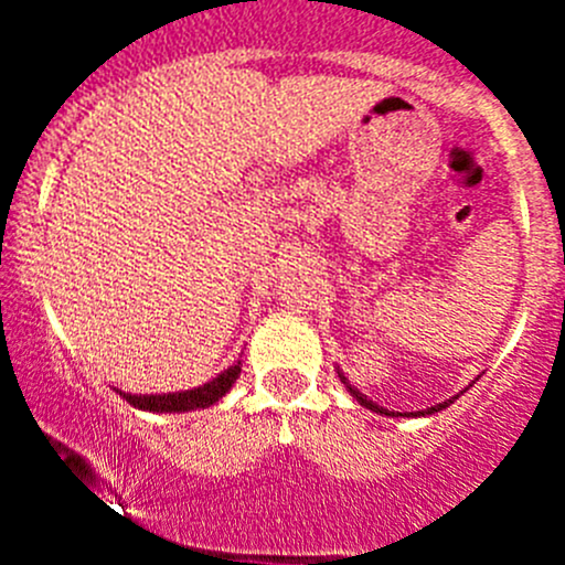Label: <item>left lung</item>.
Masks as SVG:
<instances>
[{
	"label": "left lung",
	"instance_id": "1",
	"mask_svg": "<svg viewBox=\"0 0 565 565\" xmlns=\"http://www.w3.org/2000/svg\"><path fill=\"white\" fill-rule=\"evenodd\" d=\"M335 374H339V377H341V383L347 385V391H350L352 396L358 398V404H363V407H366V409H372V413H380V415H391V418H402V415H407V418H409V415H413V418H418V415H435V413H440V409H446L448 404H454V398H459V396H451V398H446V402H443V404H435V407H426V409H420V413H393V409H385V407H380V404H374L372 398H369L366 393H361V391H358L355 385H350V380L344 377V372H341V369H335ZM476 380H478V377H476ZM467 388H470V385H467ZM467 388H465V391H467ZM465 391H461V393H465Z\"/></svg>",
	"mask_w": 565,
	"mask_h": 565
}]
</instances>
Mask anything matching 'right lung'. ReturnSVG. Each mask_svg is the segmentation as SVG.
I'll return each instance as SVG.
<instances>
[{"instance_id": "right-lung-1", "label": "right lung", "mask_w": 565, "mask_h": 565, "mask_svg": "<svg viewBox=\"0 0 565 565\" xmlns=\"http://www.w3.org/2000/svg\"><path fill=\"white\" fill-rule=\"evenodd\" d=\"M243 363H232L230 369L213 377L210 383L199 385L191 391H174V393H122L119 396L128 404H134L136 409H145V413H188V409H204L210 404H215L218 398H224L232 391L235 380L241 377Z\"/></svg>"}]
</instances>
